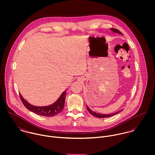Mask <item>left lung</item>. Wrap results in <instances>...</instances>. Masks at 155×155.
<instances>
[{"mask_svg":"<svg viewBox=\"0 0 155 155\" xmlns=\"http://www.w3.org/2000/svg\"><path fill=\"white\" fill-rule=\"evenodd\" d=\"M111 30V31H113V32H114V33H119V34H120V35H123L119 30H117V29H116V28H110ZM87 109H88V110L89 112L91 114H92L93 116H95V117H98V118H104V117H110V116H113V115H115V114H116L117 113H119L120 111H117V112H116V113H111V114H100V113H96V112H94V111H93L92 110H91L88 107V106H87Z\"/></svg>","mask_w":155,"mask_h":155,"instance_id":"obj_1","label":"left lung"}]
</instances>
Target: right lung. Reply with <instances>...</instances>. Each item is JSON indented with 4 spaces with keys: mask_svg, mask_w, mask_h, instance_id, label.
<instances>
[{
    "mask_svg": "<svg viewBox=\"0 0 155 155\" xmlns=\"http://www.w3.org/2000/svg\"><path fill=\"white\" fill-rule=\"evenodd\" d=\"M66 91L63 92L58 100L52 104L47 106H35L28 103L20 94V97L24 106L30 111L36 113L38 115L46 117L54 116L61 113L64 107Z\"/></svg>",
    "mask_w": 155,
    "mask_h": 155,
    "instance_id": "add662e5",
    "label": "right lung"
}]
</instances>
